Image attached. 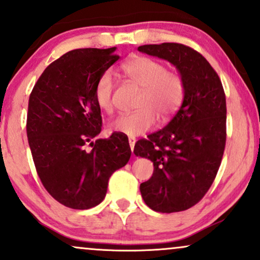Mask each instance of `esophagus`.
Instances as JSON below:
<instances>
[{
	"instance_id": "obj_1",
	"label": "esophagus",
	"mask_w": 260,
	"mask_h": 260,
	"mask_svg": "<svg viewBox=\"0 0 260 260\" xmlns=\"http://www.w3.org/2000/svg\"><path fill=\"white\" fill-rule=\"evenodd\" d=\"M128 142H129L131 150L133 151V149H134V144H136V139H134V138H129V139H128Z\"/></svg>"
}]
</instances>
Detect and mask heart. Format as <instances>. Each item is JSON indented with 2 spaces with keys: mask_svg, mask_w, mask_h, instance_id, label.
Listing matches in <instances>:
<instances>
[{
  "mask_svg": "<svg viewBox=\"0 0 260 260\" xmlns=\"http://www.w3.org/2000/svg\"><path fill=\"white\" fill-rule=\"evenodd\" d=\"M123 72L131 82L142 89L137 111L123 113L110 123L112 132L137 137L148 132L156 124V113L162 120L171 117L181 106L184 96V83L176 72H170L166 66L156 59L131 58L123 64ZM96 105L106 113L113 110V74L105 71L98 79L94 89Z\"/></svg>",
  "mask_w": 260,
  "mask_h": 260,
  "instance_id": "b5f03b06",
  "label": "heart"
}]
</instances>
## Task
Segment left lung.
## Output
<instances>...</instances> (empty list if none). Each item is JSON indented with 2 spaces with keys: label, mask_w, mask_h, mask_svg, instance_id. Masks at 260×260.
<instances>
[{
  "label": "left lung",
  "mask_w": 260,
  "mask_h": 260,
  "mask_svg": "<svg viewBox=\"0 0 260 260\" xmlns=\"http://www.w3.org/2000/svg\"><path fill=\"white\" fill-rule=\"evenodd\" d=\"M138 51L174 64L184 83L175 117L133 153L153 162L150 180L140 183L149 208L176 213L196 205L213 184L226 142V98L215 71L199 52L182 44L143 45Z\"/></svg>",
  "instance_id": "8db88e82"
}]
</instances>
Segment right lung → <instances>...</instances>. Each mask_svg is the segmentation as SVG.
I'll return each mask as SVG.
<instances>
[{
	"label": "right lung",
	"instance_id": "1",
	"mask_svg": "<svg viewBox=\"0 0 260 260\" xmlns=\"http://www.w3.org/2000/svg\"><path fill=\"white\" fill-rule=\"evenodd\" d=\"M116 47L77 49L44 71L29 98L26 136L44 187L68 208L90 209L105 198L109 178L131 157L124 134L101 132L94 98L99 77L118 59ZM93 147L86 152L84 147Z\"/></svg>",
	"mask_w": 260,
	"mask_h": 260
}]
</instances>
